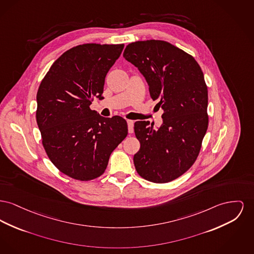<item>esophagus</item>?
Instances as JSON below:
<instances>
[{"mask_svg": "<svg viewBox=\"0 0 254 254\" xmlns=\"http://www.w3.org/2000/svg\"><path fill=\"white\" fill-rule=\"evenodd\" d=\"M127 127H128V132L129 133H133V124L134 122L131 120H127Z\"/></svg>", "mask_w": 254, "mask_h": 254, "instance_id": "obj_1", "label": "esophagus"}]
</instances>
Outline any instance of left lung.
<instances>
[{
    "label": "left lung",
    "instance_id": "8db88e82",
    "mask_svg": "<svg viewBox=\"0 0 254 254\" xmlns=\"http://www.w3.org/2000/svg\"><path fill=\"white\" fill-rule=\"evenodd\" d=\"M123 57L145 76L150 98L164 111L159 128L135 122L140 149L134 154L140 177L167 183L186 173L197 158L208 127V91L194 58L162 40L136 41Z\"/></svg>",
    "mask_w": 254,
    "mask_h": 254
}]
</instances>
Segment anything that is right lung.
<instances>
[{
    "mask_svg": "<svg viewBox=\"0 0 254 254\" xmlns=\"http://www.w3.org/2000/svg\"><path fill=\"white\" fill-rule=\"evenodd\" d=\"M124 44H82L54 62L36 95V122L42 145L61 173L89 181L105 173L111 152L127 135V121L92 110L103 99L105 75Z\"/></svg>",
    "mask_w": 254,
    "mask_h": 254,
    "instance_id": "right-lung-1",
    "label": "right lung"
}]
</instances>
